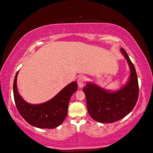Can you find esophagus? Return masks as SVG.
<instances>
[{
  "instance_id": "esophagus-1",
  "label": "esophagus",
  "mask_w": 153,
  "mask_h": 153,
  "mask_svg": "<svg viewBox=\"0 0 153 153\" xmlns=\"http://www.w3.org/2000/svg\"><path fill=\"white\" fill-rule=\"evenodd\" d=\"M85 82H86V78L85 76H79L78 77H77V85L79 86V87H82L83 85H85Z\"/></svg>"
}]
</instances>
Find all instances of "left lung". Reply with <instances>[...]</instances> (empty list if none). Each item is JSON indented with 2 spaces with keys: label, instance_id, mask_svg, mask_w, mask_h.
<instances>
[{
  "label": "left lung",
  "instance_id": "1",
  "mask_svg": "<svg viewBox=\"0 0 153 153\" xmlns=\"http://www.w3.org/2000/svg\"><path fill=\"white\" fill-rule=\"evenodd\" d=\"M120 51L130 68L128 83L119 91H105L94 84H87L83 91L87 100L88 112L92 119L100 123H113L128 115L134 109L139 97L138 78L134 64L123 48Z\"/></svg>",
  "mask_w": 153,
  "mask_h": 153
}]
</instances>
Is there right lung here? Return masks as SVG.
<instances>
[{
    "label": "right lung",
    "mask_w": 153,
    "mask_h": 153,
    "mask_svg": "<svg viewBox=\"0 0 153 153\" xmlns=\"http://www.w3.org/2000/svg\"><path fill=\"white\" fill-rule=\"evenodd\" d=\"M18 72L14 77L13 92L16 108L21 117L31 126L39 128L52 129L61 125L66 119L70 98L77 89L76 82L64 87L57 95L48 102L31 105L19 94L16 87Z\"/></svg>",
    "instance_id": "right-lung-1"
}]
</instances>
